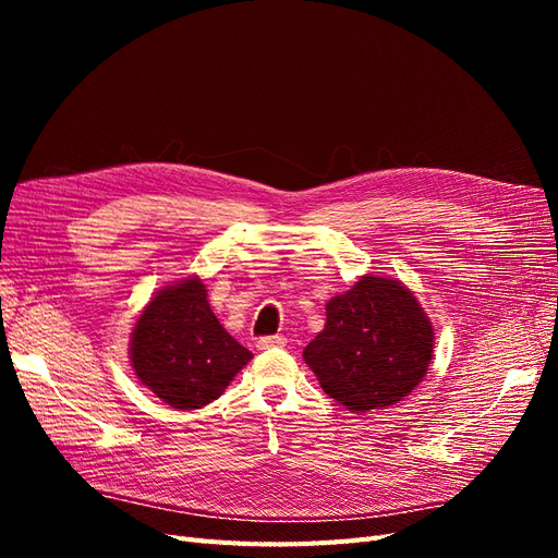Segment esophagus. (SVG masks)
<instances>
[{
    "label": "esophagus",
    "instance_id": "34e87169",
    "mask_svg": "<svg viewBox=\"0 0 558 558\" xmlns=\"http://www.w3.org/2000/svg\"><path fill=\"white\" fill-rule=\"evenodd\" d=\"M256 347H258L260 351L277 349V347H286V337H283V335H267V337H260Z\"/></svg>",
    "mask_w": 558,
    "mask_h": 558
}]
</instances>
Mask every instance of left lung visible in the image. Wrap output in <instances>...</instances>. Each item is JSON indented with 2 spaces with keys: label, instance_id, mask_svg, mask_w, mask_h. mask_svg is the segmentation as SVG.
I'll return each instance as SVG.
<instances>
[{
  "label": "left lung",
  "instance_id": "1",
  "mask_svg": "<svg viewBox=\"0 0 558 558\" xmlns=\"http://www.w3.org/2000/svg\"><path fill=\"white\" fill-rule=\"evenodd\" d=\"M433 326L396 279L361 277L326 305V328L307 344L305 363L324 391L351 412L388 408L428 373Z\"/></svg>",
  "mask_w": 558,
  "mask_h": 558
}]
</instances>
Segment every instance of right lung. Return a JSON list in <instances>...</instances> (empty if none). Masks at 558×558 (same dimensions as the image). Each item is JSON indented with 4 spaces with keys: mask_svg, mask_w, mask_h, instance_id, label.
<instances>
[{
    "mask_svg": "<svg viewBox=\"0 0 558 558\" xmlns=\"http://www.w3.org/2000/svg\"><path fill=\"white\" fill-rule=\"evenodd\" d=\"M134 375L177 410H199L226 391L253 359L218 324L199 279L167 286L132 330Z\"/></svg>",
    "mask_w": 558,
    "mask_h": 558,
    "instance_id": "right-lung-1",
    "label": "right lung"
}]
</instances>
